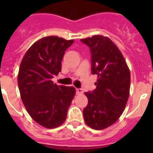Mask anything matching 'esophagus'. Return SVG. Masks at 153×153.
I'll use <instances>...</instances> for the list:
<instances>
[{
	"label": "esophagus",
	"instance_id": "34e87169",
	"mask_svg": "<svg viewBox=\"0 0 153 153\" xmlns=\"http://www.w3.org/2000/svg\"><path fill=\"white\" fill-rule=\"evenodd\" d=\"M76 94H81V93H83V90L81 88H76Z\"/></svg>",
	"mask_w": 153,
	"mask_h": 153
}]
</instances>
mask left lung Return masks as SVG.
<instances>
[{"instance_id": "8db88e82", "label": "left lung", "mask_w": 153, "mask_h": 153, "mask_svg": "<svg viewBox=\"0 0 153 153\" xmlns=\"http://www.w3.org/2000/svg\"><path fill=\"white\" fill-rule=\"evenodd\" d=\"M91 53V74L97 75V86L86 92L88 104L83 109L87 126L103 129L122 115L129 96L130 72L118 47L106 36L95 35L81 39Z\"/></svg>"}]
</instances>
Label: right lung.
I'll return each mask as SVG.
<instances>
[{
	"label": "right lung",
	"mask_w": 153,
	"mask_h": 153,
	"mask_svg": "<svg viewBox=\"0 0 153 153\" xmlns=\"http://www.w3.org/2000/svg\"><path fill=\"white\" fill-rule=\"evenodd\" d=\"M74 42L46 36L30 47L21 63L17 83L22 102L32 119L46 128L63 123L75 95L74 87L52 81L61 71L65 51Z\"/></svg>",
	"instance_id": "add662e5"
}]
</instances>
